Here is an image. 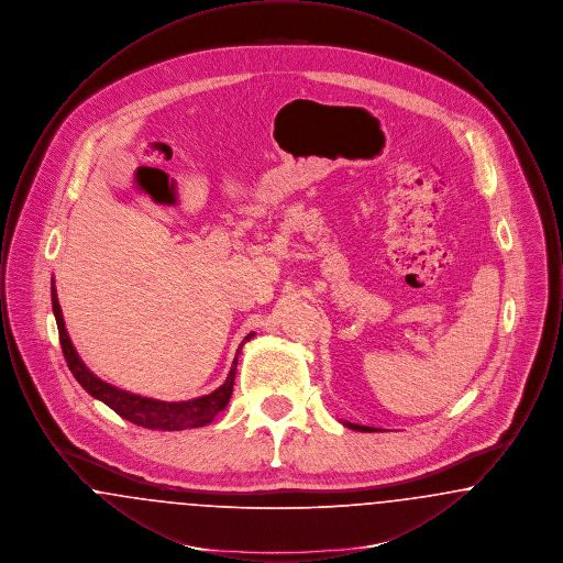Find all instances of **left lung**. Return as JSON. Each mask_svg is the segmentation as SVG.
<instances>
[{
  "instance_id": "8db88e82",
  "label": "left lung",
  "mask_w": 563,
  "mask_h": 563,
  "mask_svg": "<svg viewBox=\"0 0 563 563\" xmlns=\"http://www.w3.org/2000/svg\"><path fill=\"white\" fill-rule=\"evenodd\" d=\"M346 427H349V429H354V430H374V429H369V427H356V424H346Z\"/></svg>"
}]
</instances>
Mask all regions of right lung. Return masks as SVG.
<instances>
[{"mask_svg":"<svg viewBox=\"0 0 563 563\" xmlns=\"http://www.w3.org/2000/svg\"><path fill=\"white\" fill-rule=\"evenodd\" d=\"M51 294H53V310L56 327H58V340H60V349H63V354H65L67 367L71 369V374L80 382L81 388L88 395H92L95 399L106 402L108 407H111L124 420L133 422L136 427L152 430L198 429V427L211 424L214 416L221 409H225V405H228L230 397H232L239 356L232 363V369L228 374V379L214 393L207 395V397H200V399H194V401L166 402L131 395L126 390H120V388L111 386L108 382L99 379L92 372H88V367L81 363L78 352H76L69 335H67L63 314H60V306H58V297H56V289H54V280ZM251 338H253V333H249L244 338V342L251 340Z\"/></svg>","mask_w":563,"mask_h":563,"instance_id":"1","label":"right lung"}]
</instances>
